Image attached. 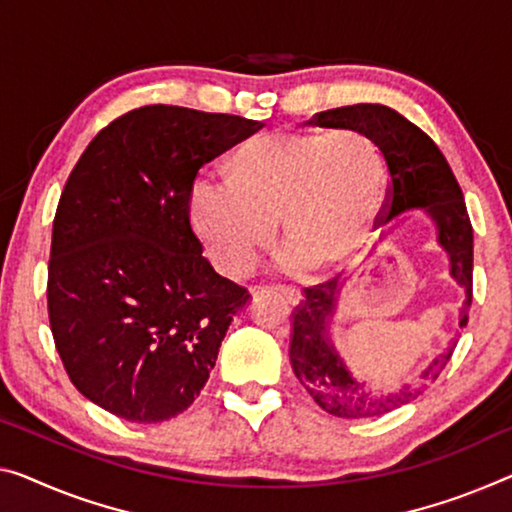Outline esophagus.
<instances>
[{
	"instance_id": "obj_1",
	"label": "esophagus",
	"mask_w": 512,
	"mask_h": 512,
	"mask_svg": "<svg viewBox=\"0 0 512 512\" xmlns=\"http://www.w3.org/2000/svg\"><path fill=\"white\" fill-rule=\"evenodd\" d=\"M274 293L277 295H281L283 300H286V304H290V306H295V304H300V293H297V290H293V288H274Z\"/></svg>"
}]
</instances>
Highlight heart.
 <instances>
[{"mask_svg": "<svg viewBox=\"0 0 512 512\" xmlns=\"http://www.w3.org/2000/svg\"><path fill=\"white\" fill-rule=\"evenodd\" d=\"M226 183L196 180L187 215L226 277H245L279 222L290 270H329L364 245L387 199L389 167L361 130L286 128L226 157Z\"/></svg>", "mask_w": 512, "mask_h": 512, "instance_id": "obj_1", "label": "heart"}]
</instances>
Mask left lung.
Here are the masks:
<instances>
[{"instance_id": "8db88e82", "label": "left lung", "mask_w": 512, "mask_h": 512, "mask_svg": "<svg viewBox=\"0 0 512 512\" xmlns=\"http://www.w3.org/2000/svg\"><path fill=\"white\" fill-rule=\"evenodd\" d=\"M320 128L361 130L380 144L389 167V192L384 199L387 224L407 210L423 208L435 222L437 242L448 254L451 277L465 288V302L460 309V327H467L471 306V277H474V229H471L465 196L455 180L446 157L435 141L414 123L384 105H350L320 112L309 121ZM341 295L336 279L304 288V300L293 311L290 334V364L302 387L322 410L341 419H368L398 410L419 398L451 359L455 343L444 355L430 361V366L414 384L396 391H375L357 382L338 355L329 322Z\"/></svg>"}]
</instances>
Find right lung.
I'll list each match as a JSON object with an SVG mask.
<instances>
[{
  "label": "right lung",
  "mask_w": 512,
  "mask_h": 512,
  "mask_svg": "<svg viewBox=\"0 0 512 512\" xmlns=\"http://www.w3.org/2000/svg\"><path fill=\"white\" fill-rule=\"evenodd\" d=\"M263 123L146 105L102 128L52 224L47 313L77 391L135 423L185 412L247 290L203 258L187 196L203 164Z\"/></svg>",
  "instance_id": "obj_1"
}]
</instances>
